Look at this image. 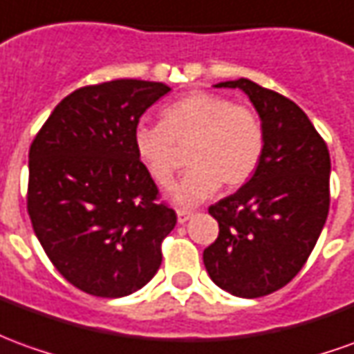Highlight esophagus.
Returning <instances> with one entry per match:
<instances>
[{
    "mask_svg": "<svg viewBox=\"0 0 354 354\" xmlns=\"http://www.w3.org/2000/svg\"><path fill=\"white\" fill-rule=\"evenodd\" d=\"M176 216H178V224H185L187 220L194 216V212L192 211H185V209H178L176 211Z\"/></svg>",
    "mask_w": 354,
    "mask_h": 354,
    "instance_id": "esophagus-1",
    "label": "esophagus"
}]
</instances>
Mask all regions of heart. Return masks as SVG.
<instances>
[{
	"label": "heart",
	"mask_w": 354,
	"mask_h": 354,
	"mask_svg": "<svg viewBox=\"0 0 354 354\" xmlns=\"http://www.w3.org/2000/svg\"><path fill=\"white\" fill-rule=\"evenodd\" d=\"M134 151L155 184L167 187L180 169L178 149H187L189 172L170 189V199L192 207L253 176L264 149L263 124L253 109L224 95L194 91L160 113V124L134 130Z\"/></svg>",
	"instance_id": "obj_1"
}]
</instances>
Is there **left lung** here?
<instances>
[{
	"label": "left lung",
	"mask_w": 354,
	"mask_h": 354,
	"mask_svg": "<svg viewBox=\"0 0 354 354\" xmlns=\"http://www.w3.org/2000/svg\"><path fill=\"white\" fill-rule=\"evenodd\" d=\"M239 88L259 113L264 149L254 174L211 205L216 241L203 251L211 280L236 297L278 291L313 253L330 211V153L303 109L247 78Z\"/></svg>",
	"instance_id": "8db88e82"
}]
</instances>
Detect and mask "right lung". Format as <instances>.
<instances>
[{"mask_svg":"<svg viewBox=\"0 0 354 354\" xmlns=\"http://www.w3.org/2000/svg\"><path fill=\"white\" fill-rule=\"evenodd\" d=\"M170 88L120 78L73 91L28 153V214L38 241L74 288L124 297L157 274L176 212L134 151L140 117Z\"/></svg>","mask_w":354,"mask_h":354,"instance_id":"add662e5","label":"right lung"}]
</instances>
